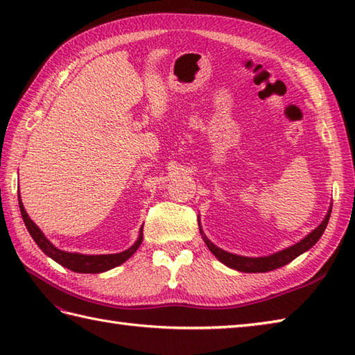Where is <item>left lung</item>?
<instances>
[{
    "instance_id": "left-lung-1",
    "label": "left lung",
    "mask_w": 355,
    "mask_h": 355,
    "mask_svg": "<svg viewBox=\"0 0 355 355\" xmlns=\"http://www.w3.org/2000/svg\"><path fill=\"white\" fill-rule=\"evenodd\" d=\"M331 207H333V205L329 206L325 218H323V221L318 225V227L308 233V235L304 239H300L299 243L286 247V248H284V250L276 252L273 254L259 256V258H250V256H241V254H235V253L223 250V248L215 245L212 241H210L205 235V232H202L201 224L198 221L200 233H201L202 239H205V243H206L209 250L215 254V258L220 262H223L224 266H227L233 270L243 271V273H266V271H271V270H276V268H281V267L286 266V263L291 262L293 259H296L299 254L308 252L315 243H318L328 225L329 216H331Z\"/></svg>"
}]
</instances>
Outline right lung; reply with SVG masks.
Listing matches in <instances>:
<instances>
[{
    "instance_id": "right-lung-1",
    "label": "right lung",
    "mask_w": 355,
    "mask_h": 355,
    "mask_svg": "<svg viewBox=\"0 0 355 355\" xmlns=\"http://www.w3.org/2000/svg\"><path fill=\"white\" fill-rule=\"evenodd\" d=\"M18 201H19V210H21L22 220H24V224L30 233V236L33 238L37 247H40L41 250L49 256V258L56 261L58 263H61V266L65 268L76 271V273H103V271H108L111 268L119 267L120 263H123L125 261L131 258V256L135 253V250L140 247L141 241H143V225H141L137 241H135V243L130 248H126V250L120 252V253L82 254V253L65 252V250H61V248L53 245L47 239V236L44 235L42 230L37 227V225L32 220H30V216L26 212L24 205H22L19 195H18Z\"/></svg>"
}]
</instances>
